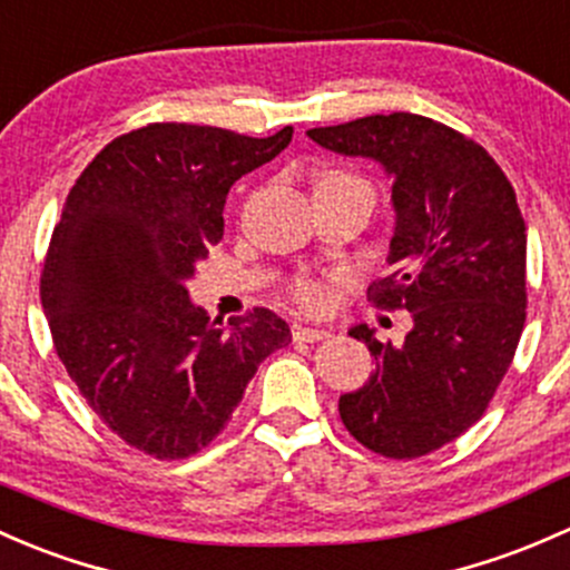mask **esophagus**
<instances>
[{
	"label": "esophagus",
	"mask_w": 570,
	"mask_h": 570,
	"mask_svg": "<svg viewBox=\"0 0 570 570\" xmlns=\"http://www.w3.org/2000/svg\"><path fill=\"white\" fill-rule=\"evenodd\" d=\"M292 338H295V341H305V344H314V341L327 338V331H320V327L295 325V331H292Z\"/></svg>",
	"instance_id": "1"
}]
</instances>
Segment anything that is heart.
I'll use <instances>...</instances> for the list:
<instances>
[{"instance_id": "1", "label": "heart", "mask_w": 570, "mask_h": 570, "mask_svg": "<svg viewBox=\"0 0 570 570\" xmlns=\"http://www.w3.org/2000/svg\"><path fill=\"white\" fill-rule=\"evenodd\" d=\"M333 179H346V177L344 175H325L320 183H333ZM292 297L311 311H322V308H327V303H331V292H327V286L322 284V281H314V278L295 281V284H292Z\"/></svg>"}]
</instances>
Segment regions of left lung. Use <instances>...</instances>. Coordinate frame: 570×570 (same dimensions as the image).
Listing matches in <instances>:
<instances>
[{
    "label": "left lung",
    "mask_w": 570,
    "mask_h": 570,
    "mask_svg": "<svg viewBox=\"0 0 570 570\" xmlns=\"http://www.w3.org/2000/svg\"><path fill=\"white\" fill-rule=\"evenodd\" d=\"M308 139L376 160L391 177L393 273L368 286V301L412 316L401 346L352 327L376 371L341 395V421L380 456H426L487 412L522 338L527 235L517 194L481 144L421 114H374L311 128Z\"/></svg>",
    "instance_id": "obj_1"
}]
</instances>
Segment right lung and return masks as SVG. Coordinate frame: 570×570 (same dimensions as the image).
Instances as JSON below:
<instances>
[{"label": "right lung", "mask_w": 570, "mask_h": 570, "mask_svg": "<svg viewBox=\"0 0 570 570\" xmlns=\"http://www.w3.org/2000/svg\"><path fill=\"white\" fill-rule=\"evenodd\" d=\"M267 139L155 122L106 144L53 226L40 301L59 361L130 448L185 459L209 445L269 352L292 341L267 308L209 322L190 303L196 262L224 237L226 194L273 160Z\"/></svg>", "instance_id": "obj_1"}]
</instances>
